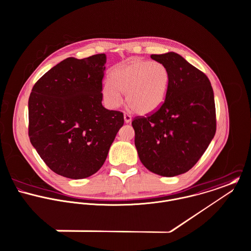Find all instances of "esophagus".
Returning <instances> with one entry per match:
<instances>
[{
	"label": "esophagus",
	"instance_id": "obj_1",
	"mask_svg": "<svg viewBox=\"0 0 251 251\" xmlns=\"http://www.w3.org/2000/svg\"><path fill=\"white\" fill-rule=\"evenodd\" d=\"M124 121H125V123H130L132 121V116L125 112L124 113Z\"/></svg>",
	"mask_w": 251,
	"mask_h": 251
}]
</instances>
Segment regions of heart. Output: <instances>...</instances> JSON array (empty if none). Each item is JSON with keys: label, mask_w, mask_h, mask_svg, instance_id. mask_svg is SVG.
<instances>
[{"label": "heart", "mask_w": 251, "mask_h": 251, "mask_svg": "<svg viewBox=\"0 0 251 251\" xmlns=\"http://www.w3.org/2000/svg\"><path fill=\"white\" fill-rule=\"evenodd\" d=\"M110 80L104 82L102 92L111 105L126 101L137 113L146 115L159 109L168 95L171 75L168 68L160 62L141 59L131 60L113 67Z\"/></svg>", "instance_id": "b5f03b06"}]
</instances>
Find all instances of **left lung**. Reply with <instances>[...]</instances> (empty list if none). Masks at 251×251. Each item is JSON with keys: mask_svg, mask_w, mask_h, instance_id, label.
I'll use <instances>...</instances> for the list:
<instances>
[{"mask_svg": "<svg viewBox=\"0 0 251 251\" xmlns=\"http://www.w3.org/2000/svg\"><path fill=\"white\" fill-rule=\"evenodd\" d=\"M151 57L168 68L170 87L159 109L132 121L135 146L148 170L170 177L188 172L213 139L214 96L207 76L179 54Z\"/></svg>", "mask_w": 251, "mask_h": 251, "instance_id": "left-lung-1", "label": "left lung"}]
</instances>
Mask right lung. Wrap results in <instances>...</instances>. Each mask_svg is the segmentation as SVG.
<instances>
[{"label":"right lung","instance_id":"obj_1","mask_svg":"<svg viewBox=\"0 0 251 251\" xmlns=\"http://www.w3.org/2000/svg\"><path fill=\"white\" fill-rule=\"evenodd\" d=\"M105 54L67 58L34 85L28 101L29 137L48 167L80 179L97 173L124 124L102 106Z\"/></svg>","mask_w":251,"mask_h":251}]
</instances>
